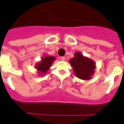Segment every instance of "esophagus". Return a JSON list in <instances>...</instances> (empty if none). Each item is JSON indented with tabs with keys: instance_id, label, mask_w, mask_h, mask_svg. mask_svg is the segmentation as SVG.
<instances>
[{
	"instance_id": "obj_1",
	"label": "esophagus",
	"mask_w": 124,
	"mask_h": 124,
	"mask_svg": "<svg viewBox=\"0 0 124 124\" xmlns=\"http://www.w3.org/2000/svg\"><path fill=\"white\" fill-rule=\"evenodd\" d=\"M60 59H61V60H62V61H65V60H66V58H65L64 56H62V57L60 58Z\"/></svg>"
}]
</instances>
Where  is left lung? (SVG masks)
<instances>
[{
    "instance_id": "left-lung-1",
    "label": "left lung",
    "mask_w": 124,
    "mask_h": 124,
    "mask_svg": "<svg viewBox=\"0 0 124 124\" xmlns=\"http://www.w3.org/2000/svg\"><path fill=\"white\" fill-rule=\"evenodd\" d=\"M77 77L89 80L91 79L96 69V64L93 60L84 56L80 51L76 52L74 57L69 60Z\"/></svg>"
}]
</instances>
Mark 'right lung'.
<instances>
[{"instance_id": "1", "label": "right lung", "mask_w": 124, "mask_h": 124, "mask_svg": "<svg viewBox=\"0 0 124 124\" xmlns=\"http://www.w3.org/2000/svg\"><path fill=\"white\" fill-rule=\"evenodd\" d=\"M56 58L55 56H50L48 54H44L42 57L41 60L35 64V68L37 69L39 76H44L47 73L50 69L51 64L53 63Z\"/></svg>"}]
</instances>
